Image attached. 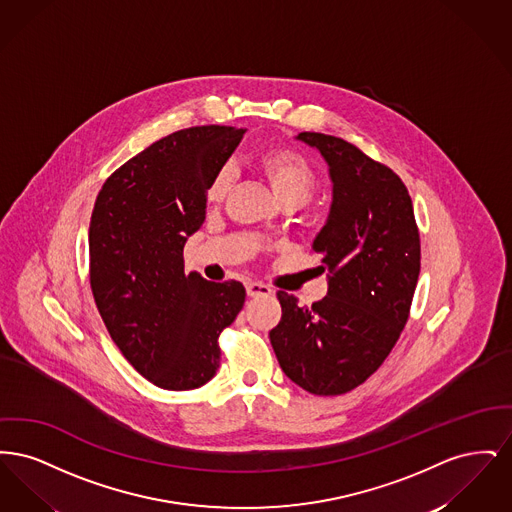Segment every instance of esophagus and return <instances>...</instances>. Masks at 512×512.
<instances>
[{
  "label": "esophagus",
  "instance_id": "esophagus-1",
  "mask_svg": "<svg viewBox=\"0 0 512 512\" xmlns=\"http://www.w3.org/2000/svg\"><path fill=\"white\" fill-rule=\"evenodd\" d=\"M245 290H247V295L249 297H265V295H270L272 290L265 286V284H261V282H249L247 286H245Z\"/></svg>",
  "mask_w": 512,
  "mask_h": 512
}]
</instances>
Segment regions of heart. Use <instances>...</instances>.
Wrapping results in <instances>:
<instances>
[{
    "label": "heart",
    "instance_id": "heart-1",
    "mask_svg": "<svg viewBox=\"0 0 512 512\" xmlns=\"http://www.w3.org/2000/svg\"><path fill=\"white\" fill-rule=\"evenodd\" d=\"M253 167L270 186L272 194L284 205H301L317 190L318 176L313 165L290 147L268 146L253 155ZM230 171L220 169L209 188L207 201L217 205L230 188Z\"/></svg>",
    "mask_w": 512,
    "mask_h": 512
}]
</instances>
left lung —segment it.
Segmentation results:
<instances>
[{
  "label": "left lung",
  "mask_w": 512,
  "mask_h": 512,
  "mask_svg": "<svg viewBox=\"0 0 512 512\" xmlns=\"http://www.w3.org/2000/svg\"><path fill=\"white\" fill-rule=\"evenodd\" d=\"M328 165L332 203L313 251L328 293L311 307L278 292L282 318L270 343L284 374L315 395L361 386L386 361L407 324L420 272L413 201L386 165L318 132L295 136Z\"/></svg>",
  "instance_id": "left-lung-1"
}]
</instances>
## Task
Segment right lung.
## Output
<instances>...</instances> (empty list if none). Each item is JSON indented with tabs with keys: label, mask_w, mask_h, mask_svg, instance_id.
<instances>
[{
	"label": "right lung",
	"mask_w": 512,
	"mask_h": 512,
	"mask_svg": "<svg viewBox=\"0 0 512 512\" xmlns=\"http://www.w3.org/2000/svg\"><path fill=\"white\" fill-rule=\"evenodd\" d=\"M244 128L194 126L151 144L113 172L90 220V284L126 361L163 390L207 384L220 332L242 311V282L184 272V245L207 209V188Z\"/></svg>",
	"instance_id": "obj_1"
}]
</instances>
